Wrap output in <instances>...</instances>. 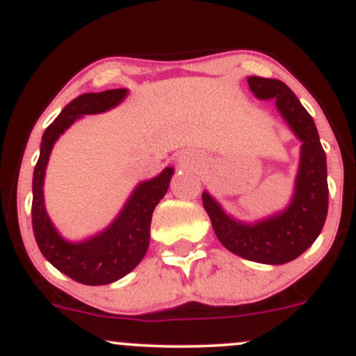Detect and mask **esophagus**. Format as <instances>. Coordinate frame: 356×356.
I'll use <instances>...</instances> for the list:
<instances>
[{"mask_svg":"<svg viewBox=\"0 0 356 356\" xmlns=\"http://www.w3.org/2000/svg\"><path fill=\"white\" fill-rule=\"evenodd\" d=\"M178 161H179V165H181V166H190L191 163H193V159H191L190 156H179Z\"/></svg>","mask_w":356,"mask_h":356,"instance_id":"1","label":"esophagus"}]
</instances>
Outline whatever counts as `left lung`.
<instances>
[{
  "mask_svg": "<svg viewBox=\"0 0 356 356\" xmlns=\"http://www.w3.org/2000/svg\"><path fill=\"white\" fill-rule=\"evenodd\" d=\"M247 82L261 101L275 99L279 114L302 143L293 198L282 211L254 223L230 217L207 190L202 195L203 207L215 235L232 254L261 264L281 266L309 249L325 225L328 213L326 154L313 118L284 82L255 75Z\"/></svg>",
  "mask_w": 356,
  "mask_h": 356,
  "instance_id": "left-lung-1",
  "label": "left lung"
}]
</instances>
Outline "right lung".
<instances>
[{"instance_id": "add662e5", "label": "right lung", "mask_w": 356, "mask_h": 356, "mask_svg": "<svg viewBox=\"0 0 356 356\" xmlns=\"http://www.w3.org/2000/svg\"><path fill=\"white\" fill-rule=\"evenodd\" d=\"M127 89H111L82 94L63 107L62 113L43 133L40 158L33 171L31 223L35 241L43 257L60 273L87 286H104L129 274L145 257L149 245V227L154 207L166 195L175 170L165 168L158 177L141 181L127 198L115 220L94 237L81 242L63 238L51 223L43 200V179L51 147L60 134L87 114H101L119 106Z\"/></svg>"}]
</instances>
